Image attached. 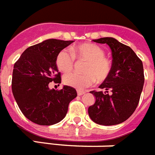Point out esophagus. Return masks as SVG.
<instances>
[{"label":"esophagus","instance_id":"1","mask_svg":"<svg viewBox=\"0 0 155 155\" xmlns=\"http://www.w3.org/2000/svg\"><path fill=\"white\" fill-rule=\"evenodd\" d=\"M85 94V91H81V90H78V95L81 96V95Z\"/></svg>","mask_w":155,"mask_h":155}]
</instances>
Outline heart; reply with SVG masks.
<instances>
[{"label": "heart", "instance_id": "obj_1", "mask_svg": "<svg viewBox=\"0 0 155 155\" xmlns=\"http://www.w3.org/2000/svg\"><path fill=\"white\" fill-rule=\"evenodd\" d=\"M71 53L67 49L59 52L56 58L58 70L62 73H69L73 70L74 58L86 61L84 67L85 74H69L65 75L63 81L65 85L78 90H83L94 83L105 81L112 71V63L105 57L104 49L93 43H83L71 48Z\"/></svg>", "mask_w": 155, "mask_h": 155}]
</instances>
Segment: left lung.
I'll list each match as a JSON object with an SVG mask.
<instances>
[{"label":"left lung","instance_id":"left-lung-1","mask_svg":"<svg viewBox=\"0 0 155 155\" xmlns=\"http://www.w3.org/2000/svg\"><path fill=\"white\" fill-rule=\"evenodd\" d=\"M107 44L112 51V71L108 78L99 85L102 91H91L95 97L94 105L88 108L93 122L103 126H114L127 120L138 106L144 85L142 61L130 47L114 38L93 40ZM111 94L109 95L108 90Z\"/></svg>","mask_w":155,"mask_h":155}]
</instances>
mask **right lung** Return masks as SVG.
<instances>
[{
    "label": "right lung",
    "instance_id": "obj_1",
    "mask_svg": "<svg viewBox=\"0 0 155 155\" xmlns=\"http://www.w3.org/2000/svg\"><path fill=\"white\" fill-rule=\"evenodd\" d=\"M74 41L48 39L28 47L14 64L12 78L13 97L22 114L31 122L51 126L61 122L67 114L76 90L64 85L50 90L49 82L61 83L56 65L59 52Z\"/></svg>",
    "mask_w": 155,
    "mask_h": 155
}]
</instances>
